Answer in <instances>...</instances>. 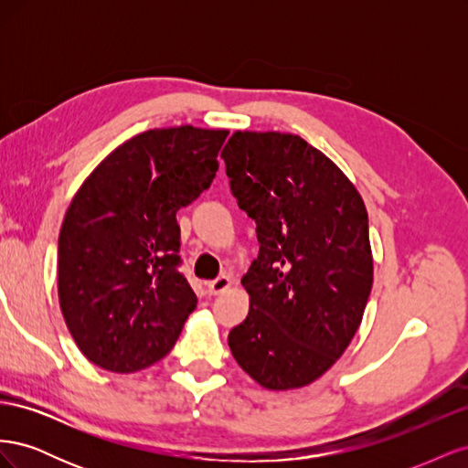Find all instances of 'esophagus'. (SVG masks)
Listing matches in <instances>:
<instances>
[{"instance_id": "34e87169", "label": "esophagus", "mask_w": 468, "mask_h": 468, "mask_svg": "<svg viewBox=\"0 0 468 468\" xmlns=\"http://www.w3.org/2000/svg\"><path fill=\"white\" fill-rule=\"evenodd\" d=\"M230 285H232V279L229 275H220L215 281H210L207 287H208V294L217 296V294H222L224 291H229Z\"/></svg>"}]
</instances>
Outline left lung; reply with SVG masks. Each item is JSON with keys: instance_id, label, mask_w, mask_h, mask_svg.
Segmentation results:
<instances>
[{"instance_id": "1", "label": "left lung", "mask_w": 468, "mask_h": 468, "mask_svg": "<svg viewBox=\"0 0 468 468\" xmlns=\"http://www.w3.org/2000/svg\"><path fill=\"white\" fill-rule=\"evenodd\" d=\"M220 158L260 242L232 328L236 363L269 390L301 388L344 356L373 287L369 218L328 155L285 133L238 131Z\"/></svg>"}]
</instances>
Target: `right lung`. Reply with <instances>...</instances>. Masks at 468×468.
<instances>
[{"label":"right lung","instance_id":"1","mask_svg":"<svg viewBox=\"0 0 468 468\" xmlns=\"http://www.w3.org/2000/svg\"><path fill=\"white\" fill-rule=\"evenodd\" d=\"M226 136L191 124L136 134L74 195L58 236V299L93 365L134 373L176 346L197 306L176 215L208 189Z\"/></svg>","mask_w":468,"mask_h":468}]
</instances>
